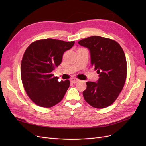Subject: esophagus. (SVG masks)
<instances>
[{
    "instance_id": "1",
    "label": "esophagus",
    "mask_w": 146,
    "mask_h": 146,
    "mask_svg": "<svg viewBox=\"0 0 146 146\" xmlns=\"http://www.w3.org/2000/svg\"><path fill=\"white\" fill-rule=\"evenodd\" d=\"M70 82L72 83H77L78 82H79L80 80H78V78H72L70 79Z\"/></svg>"
}]
</instances>
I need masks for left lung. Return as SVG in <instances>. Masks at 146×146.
Returning <instances> with one entry per match:
<instances>
[{
	"mask_svg": "<svg viewBox=\"0 0 146 146\" xmlns=\"http://www.w3.org/2000/svg\"><path fill=\"white\" fill-rule=\"evenodd\" d=\"M88 48L91 66L99 74L97 82H87L84 99L92 107L104 108L111 105L121 92L127 77V61L122 47L115 41L93 36L78 41Z\"/></svg>",
	"mask_w": 146,
	"mask_h": 146,
	"instance_id": "1",
	"label": "left lung"
}]
</instances>
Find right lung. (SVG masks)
Instances as JSON below:
<instances>
[{"label": "right lung", "mask_w": 146, "mask_h": 146, "mask_svg": "<svg viewBox=\"0 0 146 146\" xmlns=\"http://www.w3.org/2000/svg\"><path fill=\"white\" fill-rule=\"evenodd\" d=\"M74 43L45 39L33 42L26 49L21 65V79L25 92L36 105L49 108L63 99L70 82H58L52 72Z\"/></svg>", "instance_id": "right-lung-1"}]
</instances>
